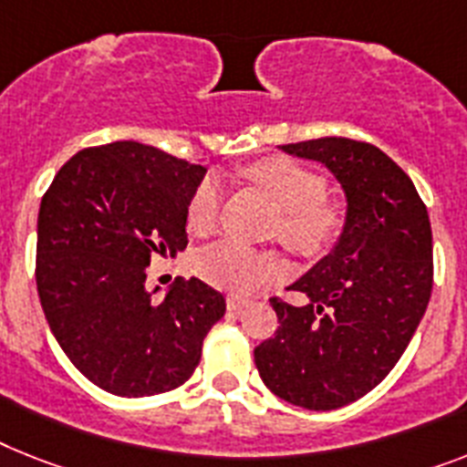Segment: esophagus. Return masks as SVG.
Listing matches in <instances>:
<instances>
[{
	"label": "esophagus",
	"instance_id": "1",
	"mask_svg": "<svg viewBox=\"0 0 467 467\" xmlns=\"http://www.w3.org/2000/svg\"><path fill=\"white\" fill-rule=\"evenodd\" d=\"M250 300L241 298V296H229L226 298V307H229V312H241L243 307H248Z\"/></svg>",
	"mask_w": 467,
	"mask_h": 467
}]
</instances>
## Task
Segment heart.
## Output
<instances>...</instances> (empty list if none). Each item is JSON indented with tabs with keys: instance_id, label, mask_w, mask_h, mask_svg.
<instances>
[{
	"instance_id": "heart-1",
	"label": "heart",
	"mask_w": 467,
	"mask_h": 467,
	"mask_svg": "<svg viewBox=\"0 0 467 467\" xmlns=\"http://www.w3.org/2000/svg\"><path fill=\"white\" fill-rule=\"evenodd\" d=\"M245 176L281 207L276 231L284 245L300 255H319L337 241L341 214L325 202L327 183L319 173L286 157H267L245 169ZM219 205L222 181L217 176H207L192 191L188 202V226L192 234H207L214 229ZM195 269L212 286L241 296L255 294L257 288L281 275V265L275 257L238 241H222L200 253Z\"/></svg>"
}]
</instances>
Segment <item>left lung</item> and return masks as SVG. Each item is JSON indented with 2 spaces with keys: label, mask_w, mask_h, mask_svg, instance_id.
Instances as JSON below:
<instances>
[{
  "label": "left lung",
  "mask_w": 467,
  "mask_h": 467,
  "mask_svg": "<svg viewBox=\"0 0 467 467\" xmlns=\"http://www.w3.org/2000/svg\"><path fill=\"white\" fill-rule=\"evenodd\" d=\"M279 150L334 173L346 217L329 255L288 286L306 303L272 298L279 329L255 365L279 399L334 410L372 391L410 344L432 296V226L413 181L375 145L319 138Z\"/></svg>",
  "instance_id": "obj_1"
}]
</instances>
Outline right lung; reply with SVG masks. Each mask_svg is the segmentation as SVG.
Masks as SVG:
<instances>
[{
  "label": "right lung",
  "instance_id": "1",
  "mask_svg": "<svg viewBox=\"0 0 467 467\" xmlns=\"http://www.w3.org/2000/svg\"><path fill=\"white\" fill-rule=\"evenodd\" d=\"M205 167L136 140L80 150L37 212V294L54 338L99 389L123 399L181 387L224 317L205 281L148 288L150 257L188 245V202Z\"/></svg>",
  "mask_w": 467,
  "mask_h": 467
}]
</instances>
